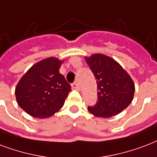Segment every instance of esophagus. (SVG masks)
Segmentation results:
<instances>
[{"label":"esophagus","instance_id":"esophagus-1","mask_svg":"<svg viewBox=\"0 0 157 157\" xmlns=\"http://www.w3.org/2000/svg\"><path fill=\"white\" fill-rule=\"evenodd\" d=\"M71 86H72L73 88H75V89L76 90H79V85L78 84L77 82H73L72 84H71Z\"/></svg>","mask_w":157,"mask_h":157}]
</instances>
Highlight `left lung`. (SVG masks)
<instances>
[{
	"instance_id": "left-lung-1",
	"label": "left lung",
	"mask_w": 157,
	"mask_h": 157,
	"mask_svg": "<svg viewBox=\"0 0 157 157\" xmlns=\"http://www.w3.org/2000/svg\"><path fill=\"white\" fill-rule=\"evenodd\" d=\"M86 62L98 83L97 103L87 109L98 117L109 118L118 115L133 101L134 83L121 65L102 54L86 57Z\"/></svg>"
}]
</instances>
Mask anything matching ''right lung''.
Segmentation results:
<instances>
[{
	"instance_id": "obj_1",
	"label": "right lung",
	"mask_w": 157,
	"mask_h": 157,
	"mask_svg": "<svg viewBox=\"0 0 157 157\" xmlns=\"http://www.w3.org/2000/svg\"><path fill=\"white\" fill-rule=\"evenodd\" d=\"M61 64L54 57L42 59L19 80L15 88L17 102L29 115L47 118L63 106L71 86L59 74Z\"/></svg>"
}]
</instances>
